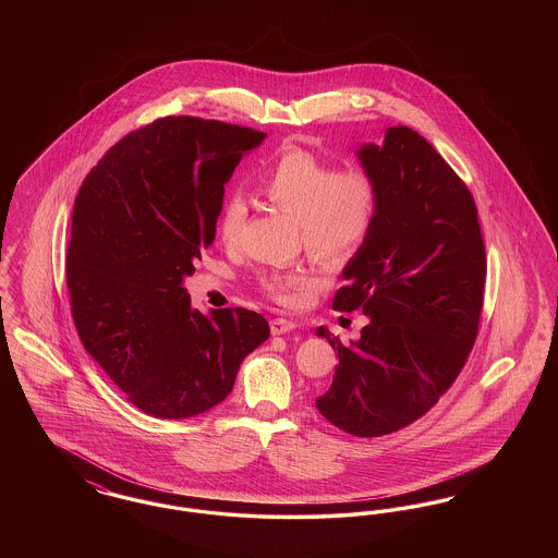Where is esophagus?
I'll return each mask as SVG.
<instances>
[{
	"instance_id": "obj_1",
	"label": "esophagus",
	"mask_w": 558,
	"mask_h": 558,
	"mask_svg": "<svg viewBox=\"0 0 558 558\" xmlns=\"http://www.w3.org/2000/svg\"><path fill=\"white\" fill-rule=\"evenodd\" d=\"M294 322L292 319L287 318H276L269 322V328H271V335L276 337V335H287V332H291L294 330Z\"/></svg>"
}]
</instances>
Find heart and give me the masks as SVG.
<instances>
[{"label":"heart","mask_w":558,"mask_h":558,"mask_svg":"<svg viewBox=\"0 0 558 558\" xmlns=\"http://www.w3.org/2000/svg\"><path fill=\"white\" fill-rule=\"evenodd\" d=\"M267 201L299 221L307 253L326 264L349 259L368 239L378 211V184L362 167L341 169L301 148H284L259 173ZM246 217V203L230 194L219 213V236L234 242ZM316 284L305 274L269 276L264 287L280 303L294 305Z\"/></svg>","instance_id":"heart-1"}]
</instances>
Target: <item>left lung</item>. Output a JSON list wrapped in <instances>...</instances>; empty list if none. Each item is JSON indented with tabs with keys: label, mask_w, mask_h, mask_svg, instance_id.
Here are the masks:
<instances>
[{
	"label": "left lung",
	"mask_w": 558,
	"mask_h": 558,
	"mask_svg": "<svg viewBox=\"0 0 558 558\" xmlns=\"http://www.w3.org/2000/svg\"><path fill=\"white\" fill-rule=\"evenodd\" d=\"M378 184L368 239L343 267L332 307L371 322L339 351L319 414L355 437H380L414 423L448 391L477 339L485 244L477 207L444 157L405 125L357 150Z\"/></svg>",
	"instance_id": "left-lung-1"
}]
</instances>
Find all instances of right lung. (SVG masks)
I'll return each instance as SVG.
<instances>
[{
	"label": "right lung",
	"instance_id": "obj_1",
	"mask_svg": "<svg viewBox=\"0 0 558 558\" xmlns=\"http://www.w3.org/2000/svg\"><path fill=\"white\" fill-rule=\"evenodd\" d=\"M266 133L165 117L114 144L73 207L66 284L85 351L142 412L192 418L230 396L267 341L262 314L190 307L184 280L215 239L223 184Z\"/></svg>",
	"mask_w": 558,
	"mask_h": 558
}]
</instances>
